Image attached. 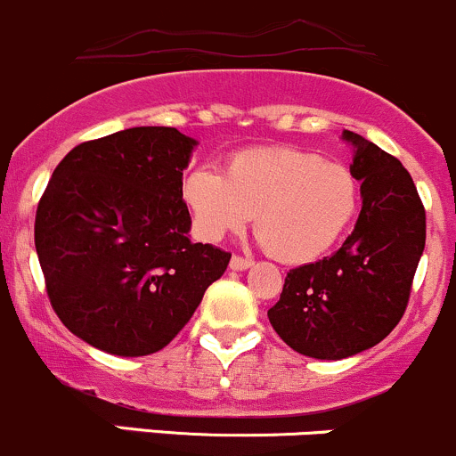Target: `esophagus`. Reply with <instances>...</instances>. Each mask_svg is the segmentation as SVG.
<instances>
[{"label": "esophagus", "mask_w": 456, "mask_h": 456, "mask_svg": "<svg viewBox=\"0 0 456 456\" xmlns=\"http://www.w3.org/2000/svg\"><path fill=\"white\" fill-rule=\"evenodd\" d=\"M251 265H254V260H251V257H242V256H233L232 262H229L232 271H245V269H249Z\"/></svg>", "instance_id": "obj_1"}]
</instances>
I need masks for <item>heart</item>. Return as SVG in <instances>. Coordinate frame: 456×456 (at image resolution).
<instances>
[{
    "instance_id": "obj_1",
    "label": "heart",
    "mask_w": 456,
    "mask_h": 456,
    "mask_svg": "<svg viewBox=\"0 0 456 456\" xmlns=\"http://www.w3.org/2000/svg\"><path fill=\"white\" fill-rule=\"evenodd\" d=\"M181 196L196 232L220 240L256 214V233L280 262L305 265L342 238L360 202V185L338 160L300 147H256L233 154L227 169L200 165L185 174Z\"/></svg>"
}]
</instances>
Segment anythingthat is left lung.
Wrapping results in <instances>:
<instances>
[{"instance_id":"obj_1","label":"left lung","mask_w":456,"mask_h":456,"mask_svg":"<svg viewBox=\"0 0 456 456\" xmlns=\"http://www.w3.org/2000/svg\"><path fill=\"white\" fill-rule=\"evenodd\" d=\"M342 139L362 183L355 229L333 256L289 271L266 314L293 351L315 360L357 355L399 324L426 247V209L408 169L355 132Z\"/></svg>"}]
</instances>
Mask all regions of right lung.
<instances>
[{"instance_id":"right-lung-1","label":"right lung","mask_w":456,"mask_h":456,"mask_svg":"<svg viewBox=\"0 0 456 456\" xmlns=\"http://www.w3.org/2000/svg\"><path fill=\"white\" fill-rule=\"evenodd\" d=\"M196 141L176 127H130L86 141L53 172L35 218L50 305L99 351L167 346L232 254L190 240L181 196Z\"/></svg>"}]
</instances>
